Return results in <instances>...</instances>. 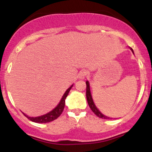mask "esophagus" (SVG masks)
Returning <instances> with one entry per match:
<instances>
[{
	"instance_id": "1",
	"label": "esophagus",
	"mask_w": 152,
	"mask_h": 152,
	"mask_svg": "<svg viewBox=\"0 0 152 152\" xmlns=\"http://www.w3.org/2000/svg\"><path fill=\"white\" fill-rule=\"evenodd\" d=\"M87 74H88V73H87V70H81V71L79 72L78 76H79V78L80 79H85L86 76H87Z\"/></svg>"
}]
</instances>
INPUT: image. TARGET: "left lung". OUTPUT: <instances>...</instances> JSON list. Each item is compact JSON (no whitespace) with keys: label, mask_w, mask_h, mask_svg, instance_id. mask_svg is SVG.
I'll use <instances>...</instances> for the list:
<instances>
[{"label":"left lung","mask_w":152,"mask_h":152,"mask_svg":"<svg viewBox=\"0 0 152 152\" xmlns=\"http://www.w3.org/2000/svg\"><path fill=\"white\" fill-rule=\"evenodd\" d=\"M131 50H133L131 48ZM86 85H87V87H86V96H87V103H88L89 107L91 109L92 111L94 113V114H96V115H97L99 118H103V119H109V118H109L107 117V116L104 115L100 111L97 109V107H96L95 105L94 102H93V99H92V96H91V93H90V85H89V82H86Z\"/></svg>","instance_id":"left-lung-1"}]
</instances>
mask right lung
<instances>
[{"label":"right lung","instance_id":"1","mask_svg":"<svg viewBox=\"0 0 152 152\" xmlns=\"http://www.w3.org/2000/svg\"><path fill=\"white\" fill-rule=\"evenodd\" d=\"M72 87H73V85L67 89L66 92L65 93V94H64L63 96H62V99H61L60 102H59V104L57 105V107H56L55 109H53V110H52V111H50V113H47V114L44 115H41V116H39V117H35V118L28 117V116H27L26 115H25L24 113L23 115L27 118L29 119L30 121H31L35 122V123L43 124V123H48V122L53 121H54L55 119L57 118L58 117H59L60 115L62 114V112H63L64 108H65V99H66V97L67 96V95H68L69 92H70V89H71Z\"/></svg>","mask_w":152,"mask_h":152}]
</instances>
